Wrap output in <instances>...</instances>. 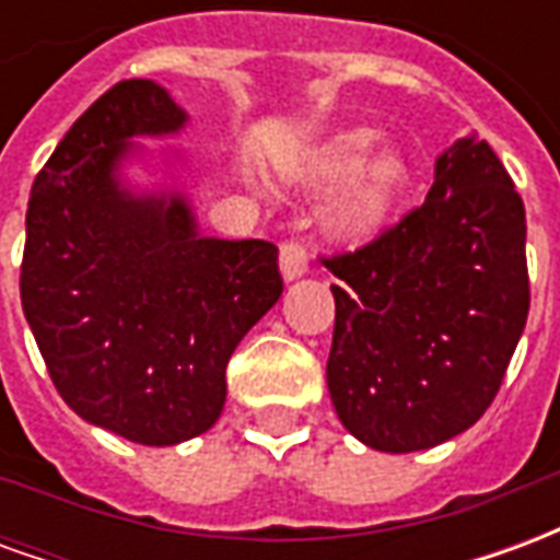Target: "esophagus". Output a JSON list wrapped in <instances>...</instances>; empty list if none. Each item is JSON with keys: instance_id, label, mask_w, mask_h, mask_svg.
<instances>
[{"instance_id": "1", "label": "esophagus", "mask_w": 560, "mask_h": 560, "mask_svg": "<svg viewBox=\"0 0 560 560\" xmlns=\"http://www.w3.org/2000/svg\"><path fill=\"white\" fill-rule=\"evenodd\" d=\"M279 264H281V276H284V279L288 281L300 279L305 269H308V248H305L300 240H284V243H281Z\"/></svg>"}]
</instances>
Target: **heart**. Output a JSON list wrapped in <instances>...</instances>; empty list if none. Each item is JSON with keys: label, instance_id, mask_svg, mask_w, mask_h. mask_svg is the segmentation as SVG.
<instances>
[{"label": "heart", "instance_id": "1", "mask_svg": "<svg viewBox=\"0 0 560 560\" xmlns=\"http://www.w3.org/2000/svg\"><path fill=\"white\" fill-rule=\"evenodd\" d=\"M375 140L377 131L372 128H351L327 140L312 161V183L320 188L348 179L327 209V228L339 240L357 243L372 236L384 224L408 179L405 159L396 149H381L365 161Z\"/></svg>", "mask_w": 560, "mask_h": 560}]
</instances>
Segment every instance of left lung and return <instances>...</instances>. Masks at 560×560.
Instances as JSON below:
<instances>
[{
    "instance_id": "obj_1",
    "label": "left lung",
    "mask_w": 560,
    "mask_h": 560,
    "mask_svg": "<svg viewBox=\"0 0 560 560\" xmlns=\"http://www.w3.org/2000/svg\"><path fill=\"white\" fill-rule=\"evenodd\" d=\"M324 267L339 279L327 387L353 438L413 453L480 420L530 305L525 203L486 140H456L420 207Z\"/></svg>"
}]
</instances>
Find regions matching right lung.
Listing matches in <instances>:
<instances>
[{
	"instance_id": "obj_1",
	"label": "right lung",
	"mask_w": 560,
	"mask_h": 560,
	"mask_svg": "<svg viewBox=\"0 0 560 560\" xmlns=\"http://www.w3.org/2000/svg\"><path fill=\"white\" fill-rule=\"evenodd\" d=\"M185 119L159 83H116L59 140L26 209L20 300L59 396L147 446L219 420L228 360L284 288L272 243L200 236L183 195L119 179L131 138Z\"/></svg>"
}]
</instances>
